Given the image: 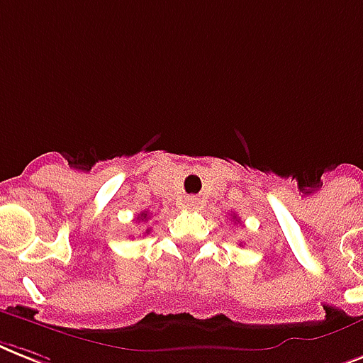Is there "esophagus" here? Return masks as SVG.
Listing matches in <instances>:
<instances>
[{
    "label": "esophagus",
    "instance_id": "esophagus-1",
    "mask_svg": "<svg viewBox=\"0 0 363 363\" xmlns=\"http://www.w3.org/2000/svg\"><path fill=\"white\" fill-rule=\"evenodd\" d=\"M184 205H186V208L194 211V208L199 207V199H197L196 196H188L186 199H184Z\"/></svg>",
    "mask_w": 363,
    "mask_h": 363
}]
</instances>
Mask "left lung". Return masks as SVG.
<instances>
[{
    "label": "left lung",
    "instance_id": "8db88e82",
    "mask_svg": "<svg viewBox=\"0 0 363 363\" xmlns=\"http://www.w3.org/2000/svg\"><path fill=\"white\" fill-rule=\"evenodd\" d=\"M233 218H237V216H233Z\"/></svg>",
    "mask_w": 363,
    "mask_h": 363
}]
</instances>
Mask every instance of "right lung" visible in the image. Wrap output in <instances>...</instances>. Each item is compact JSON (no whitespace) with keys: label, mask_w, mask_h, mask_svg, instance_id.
Returning a JSON list of instances; mask_svg holds the SVG:
<instances>
[{"label":"right lung","mask_w":363,"mask_h":363,"mask_svg":"<svg viewBox=\"0 0 363 363\" xmlns=\"http://www.w3.org/2000/svg\"><path fill=\"white\" fill-rule=\"evenodd\" d=\"M138 220H140V222H145V220H149V214H147V212H141L140 216H138ZM147 233H149V229H147Z\"/></svg>","instance_id":"obj_1"}]
</instances>
